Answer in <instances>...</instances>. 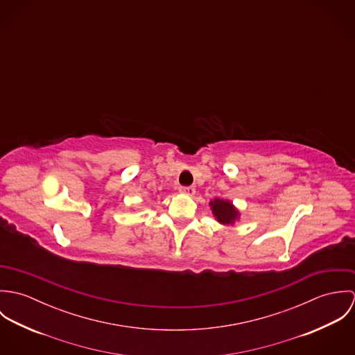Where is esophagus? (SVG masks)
<instances>
[{"instance_id": "1", "label": "esophagus", "mask_w": 355, "mask_h": 355, "mask_svg": "<svg viewBox=\"0 0 355 355\" xmlns=\"http://www.w3.org/2000/svg\"><path fill=\"white\" fill-rule=\"evenodd\" d=\"M180 191H182V193H184V194H187V196H190V197H193V196L196 194V187H194V186L180 187Z\"/></svg>"}]
</instances>
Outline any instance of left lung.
Segmentation results:
<instances>
[{
    "label": "left lung",
    "mask_w": 355,
    "mask_h": 355,
    "mask_svg": "<svg viewBox=\"0 0 355 355\" xmlns=\"http://www.w3.org/2000/svg\"><path fill=\"white\" fill-rule=\"evenodd\" d=\"M210 209L218 223L223 225H232L238 218H239V211L238 209L232 205V202L227 200H220L216 198L210 201Z\"/></svg>",
    "instance_id": "1"
}]
</instances>
